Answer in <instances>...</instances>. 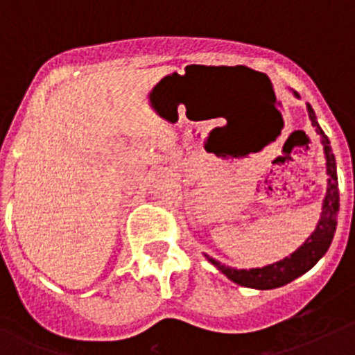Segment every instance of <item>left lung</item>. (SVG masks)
<instances>
[{"instance_id":"obj_1","label":"left lung","mask_w":355,"mask_h":355,"mask_svg":"<svg viewBox=\"0 0 355 355\" xmlns=\"http://www.w3.org/2000/svg\"><path fill=\"white\" fill-rule=\"evenodd\" d=\"M292 91V89H290ZM292 94L297 99H300V96L295 91H292ZM307 113H309V120L313 123V127L316 128V134L321 137V144H323V153L324 159H327V175H328V184H327V194H324L323 204H321V214L320 221H318L316 228H314L313 234L306 239L302 245L297 250H293L292 254L284 259L277 261L273 264H268L263 268H250V270H237V268L225 266L220 261L213 259L207 254L206 259L213 264L216 270H220L228 280H232L234 284L242 285L247 288H256V290H271L284 287V285L290 284L295 278L302 277L304 273L311 270L321 257L327 254V250L330 249V244L333 241V235L336 230V216H338L340 209V194H338V177H336V163H335V155L331 151L330 139L327 137V134L323 132V128L320 127L316 120V113L311 108V105H306Z\"/></svg>"}]
</instances>
